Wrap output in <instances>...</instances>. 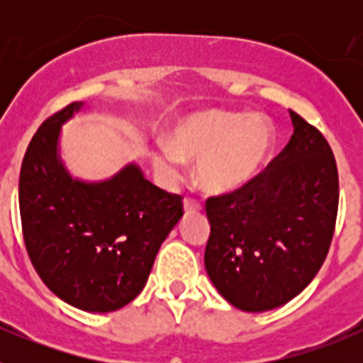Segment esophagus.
Here are the masks:
<instances>
[{"instance_id":"1","label":"esophagus","mask_w":363,"mask_h":363,"mask_svg":"<svg viewBox=\"0 0 363 363\" xmlns=\"http://www.w3.org/2000/svg\"><path fill=\"white\" fill-rule=\"evenodd\" d=\"M184 211L185 213H200L201 205L194 200H185L184 201Z\"/></svg>"}]
</instances>
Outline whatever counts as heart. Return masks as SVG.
<instances>
[{"instance_id":"heart-1","label":"heart","mask_w":363,"mask_h":363,"mask_svg":"<svg viewBox=\"0 0 363 363\" xmlns=\"http://www.w3.org/2000/svg\"><path fill=\"white\" fill-rule=\"evenodd\" d=\"M274 145L277 130L265 116L213 108L182 118L169 143L152 150V163L165 182L174 184L182 162H196L198 187L225 196L249 187L264 172Z\"/></svg>"}]
</instances>
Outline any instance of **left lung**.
<instances>
[{
    "label": "left lung",
    "mask_w": 363,
    "mask_h": 363,
    "mask_svg": "<svg viewBox=\"0 0 363 363\" xmlns=\"http://www.w3.org/2000/svg\"><path fill=\"white\" fill-rule=\"evenodd\" d=\"M293 136L249 187L207 200L205 269L236 309H277L306 289L329 252L338 171L325 138L289 111Z\"/></svg>",
    "instance_id": "8db88e82"
}]
</instances>
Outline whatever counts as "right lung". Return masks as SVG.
I'll list each match as a JSON object with an SVG mask.
<instances>
[{
	"instance_id": "right-lung-1",
	"label": "right lung",
	"mask_w": 363,
	"mask_h": 363,
	"mask_svg": "<svg viewBox=\"0 0 363 363\" xmlns=\"http://www.w3.org/2000/svg\"><path fill=\"white\" fill-rule=\"evenodd\" d=\"M83 108V101L70 104L34 134L19 174V213L45 285L76 309L111 313L142 293L184 203L150 184L134 162L98 182L74 178L60 138Z\"/></svg>"
}]
</instances>
